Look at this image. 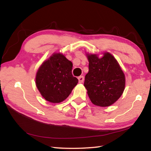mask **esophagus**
<instances>
[{"instance_id":"esophagus-1","label":"esophagus","mask_w":151,"mask_h":151,"mask_svg":"<svg viewBox=\"0 0 151 151\" xmlns=\"http://www.w3.org/2000/svg\"><path fill=\"white\" fill-rule=\"evenodd\" d=\"M78 81L80 83H82L84 81V77L83 76H80L78 77Z\"/></svg>"}]
</instances>
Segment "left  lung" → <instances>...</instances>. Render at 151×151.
I'll use <instances>...</instances> for the list:
<instances>
[{
    "label": "left lung",
    "instance_id": "8db88e82",
    "mask_svg": "<svg viewBox=\"0 0 151 151\" xmlns=\"http://www.w3.org/2000/svg\"><path fill=\"white\" fill-rule=\"evenodd\" d=\"M89 72L85 76L84 86L91 102L106 107L113 104L123 94L125 76L115 58L109 52L102 58L87 54Z\"/></svg>",
    "mask_w": 151,
    "mask_h": 151
}]
</instances>
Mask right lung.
<instances>
[{
  "label": "right lung",
  "instance_id": "obj_1",
  "mask_svg": "<svg viewBox=\"0 0 151 151\" xmlns=\"http://www.w3.org/2000/svg\"><path fill=\"white\" fill-rule=\"evenodd\" d=\"M73 63L63 54L54 53L41 64L36 76V84L42 97L52 103L66 99L78 80L72 75Z\"/></svg>",
  "mask_w": 151,
  "mask_h": 151
}]
</instances>
